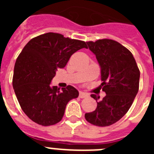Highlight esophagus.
Returning <instances> with one entry per match:
<instances>
[{
    "label": "esophagus",
    "instance_id": "34e87169",
    "mask_svg": "<svg viewBox=\"0 0 154 154\" xmlns=\"http://www.w3.org/2000/svg\"><path fill=\"white\" fill-rule=\"evenodd\" d=\"M87 96H89V95H88V93H86V92H79V97L80 98H85V97H87Z\"/></svg>",
    "mask_w": 154,
    "mask_h": 154
}]
</instances>
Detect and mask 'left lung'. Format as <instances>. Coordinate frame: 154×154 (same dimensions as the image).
Instances as JSON below:
<instances>
[{"mask_svg":"<svg viewBox=\"0 0 154 154\" xmlns=\"http://www.w3.org/2000/svg\"><path fill=\"white\" fill-rule=\"evenodd\" d=\"M100 67L101 85L106 94L102 100L92 94L97 107L85 114L89 123L108 126L119 121L127 112L139 90L140 70L133 55L119 42L102 39L87 42Z\"/></svg>","mask_w":154,"mask_h":154,"instance_id":"8db88e82","label":"left lung"}]
</instances>
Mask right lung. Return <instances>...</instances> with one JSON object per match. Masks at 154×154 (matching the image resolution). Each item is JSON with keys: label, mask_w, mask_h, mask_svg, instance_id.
Returning a JSON list of instances; mask_svg holds the SVG:
<instances>
[{"label": "right lung", "mask_w": 154, "mask_h": 154, "mask_svg": "<svg viewBox=\"0 0 154 154\" xmlns=\"http://www.w3.org/2000/svg\"><path fill=\"white\" fill-rule=\"evenodd\" d=\"M87 48L85 42L46 33L28 42L16 60L13 88L18 103L28 118L42 126L62 120L71 99L79 96L72 85L59 90L51 86L58 69H63L75 51Z\"/></svg>", "instance_id": "obj_1"}]
</instances>
